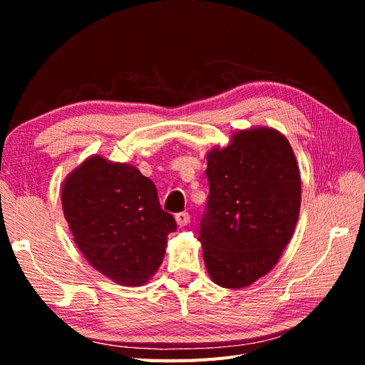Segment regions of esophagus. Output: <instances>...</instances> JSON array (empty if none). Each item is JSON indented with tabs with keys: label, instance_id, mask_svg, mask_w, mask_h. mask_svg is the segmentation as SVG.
<instances>
[{
	"label": "esophagus",
	"instance_id": "34e87169",
	"mask_svg": "<svg viewBox=\"0 0 365 365\" xmlns=\"http://www.w3.org/2000/svg\"><path fill=\"white\" fill-rule=\"evenodd\" d=\"M175 221H177V224H178V226H180V227L188 226V224H190V213H188V212L177 213V215H175Z\"/></svg>",
	"mask_w": 365,
	"mask_h": 365
}]
</instances>
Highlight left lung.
Masks as SVG:
<instances>
[{
    "mask_svg": "<svg viewBox=\"0 0 365 365\" xmlns=\"http://www.w3.org/2000/svg\"><path fill=\"white\" fill-rule=\"evenodd\" d=\"M210 192L199 242L213 281L243 289L273 268L297 226L301 178L292 147L279 131H238L207 155Z\"/></svg>",
    "mask_w": 365,
    "mask_h": 365,
    "instance_id": "left-lung-1",
    "label": "left lung"
}]
</instances>
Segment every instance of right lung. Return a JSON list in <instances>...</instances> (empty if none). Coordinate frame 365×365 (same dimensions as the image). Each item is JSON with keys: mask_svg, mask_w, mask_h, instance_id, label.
<instances>
[{"mask_svg": "<svg viewBox=\"0 0 365 365\" xmlns=\"http://www.w3.org/2000/svg\"><path fill=\"white\" fill-rule=\"evenodd\" d=\"M61 197L75 243L92 267L120 285H143L153 276L177 224L150 178L96 155L66 178Z\"/></svg>", "mask_w": 365, "mask_h": 365, "instance_id": "add662e5", "label": "right lung"}]
</instances>
